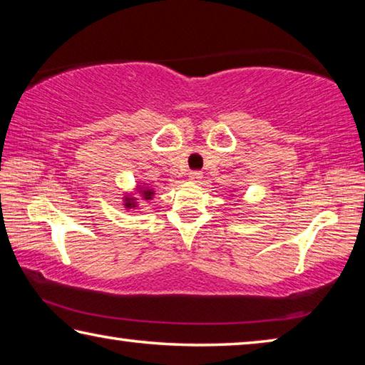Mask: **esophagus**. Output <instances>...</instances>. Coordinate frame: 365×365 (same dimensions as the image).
Returning a JSON list of instances; mask_svg holds the SVG:
<instances>
[{
    "instance_id": "esophagus-1",
    "label": "esophagus",
    "mask_w": 365,
    "mask_h": 365,
    "mask_svg": "<svg viewBox=\"0 0 365 365\" xmlns=\"http://www.w3.org/2000/svg\"><path fill=\"white\" fill-rule=\"evenodd\" d=\"M188 177H190L191 182H200L201 178H202V172L201 170H191L190 174H188Z\"/></svg>"
}]
</instances>
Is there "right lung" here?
<instances>
[{"mask_svg": "<svg viewBox=\"0 0 365 365\" xmlns=\"http://www.w3.org/2000/svg\"><path fill=\"white\" fill-rule=\"evenodd\" d=\"M140 195H143V200H151V196L154 195L151 190H140ZM123 206L128 207V209H135L138 206L137 202V197H130V196H125V202H123Z\"/></svg>", "mask_w": 365, "mask_h": 365, "instance_id": "1", "label": "right lung"}]
</instances>
